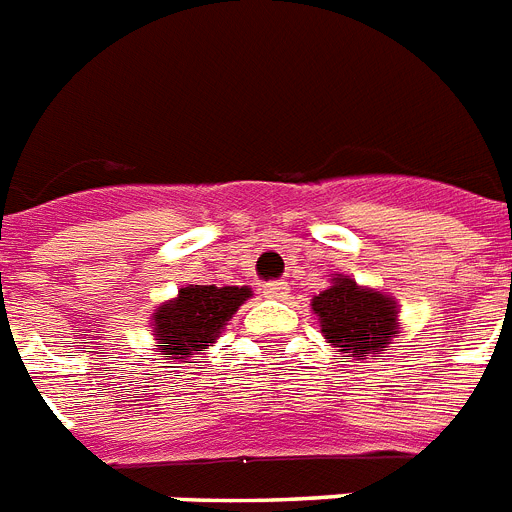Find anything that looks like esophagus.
I'll return each instance as SVG.
<instances>
[{
    "instance_id": "1",
    "label": "esophagus",
    "mask_w": 512,
    "mask_h": 512,
    "mask_svg": "<svg viewBox=\"0 0 512 512\" xmlns=\"http://www.w3.org/2000/svg\"><path fill=\"white\" fill-rule=\"evenodd\" d=\"M263 294L268 299H283V296L289 294V283L286 281H270L263 286Z\"/></svg>"
}]
</instances>
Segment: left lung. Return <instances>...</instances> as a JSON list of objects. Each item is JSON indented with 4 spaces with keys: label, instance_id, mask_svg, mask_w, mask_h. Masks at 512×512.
Instances as JSON below:
<instances>
[{
    "label": "left lung",
    "instance_id": "8db88e82",
    "mask_svg": "<svg viewBox=\"0 0 512 512\" xmlns=\"http://www.w3.org/2000/svg\"><path fill=\"white\" fill-rule=\"evenodd\" d=\"M312 309L322 336L341 354H380L398 333V304L393 296L364 289L349 276L333 278V286L312 299Z\"/></svg>",
    "mask_w": 512,
    "mask_h": 512
}]
</instances>
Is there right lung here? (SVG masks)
Returning a JSON list of instances; mask_svg holds the SVG:
<instances>
[{
    "label": "right lung",
    "instance_id": "obj_1",
    "mask_svg": "<svg viewBox=\"0 0 512 512\" xmlns=\"http://www.w3.org/2000/svg\"><path fill=\"white\" fill-rule=\"evenodd\" d=\"M249 296L252 291L247 286H184L176 299L163 302L153 312V336L163 354L187 359L216 341L223 325Z\"/></svg>",
    "mask_w": 512,
    "mask_h": 512
}]
</instances>
